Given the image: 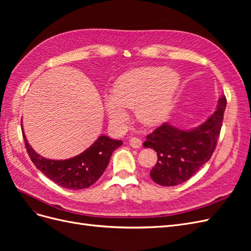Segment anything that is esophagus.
<instances>
[{
    "mask_svg": "<svg viewBox=\"0 0 251 251\" xmlns=\"http://www.w3.org/2000/svg\"><path fill=\"white\" fill-rule=\"evenodd\" d=\"M128 143L134 149H139L142 146V141L137 137H131L130 140H128Z\"/></svg>",
    "mask_w": 251,
    "mask_h": 251,
    "instance_id": "1",
    "label": "esophagus"
}]
</instances>
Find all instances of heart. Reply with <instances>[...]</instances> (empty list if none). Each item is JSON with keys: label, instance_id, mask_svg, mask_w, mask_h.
I'll list each match as a JSON object with an SVG mask.
<instances>
[{"label": "heart", "instance_id": "b5f03b06", "mask_svg": "<svg viewBox=\"0 0 251 251\" xmlns=\"http://www.w3.org/2000/svg\"><path fill=\"white\" fill-rule=\"evenodd\" d=\"M180 85L179 75L165 68H140L118 77L111 96L104 98V110L111 123L123 125L125 109H135L142 124L160 125L168 117Z\"/></svg>", "mask_w": 251, "mask_h": 251}]
</instances>
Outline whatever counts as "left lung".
Returning a JSON list of instances; mask_svg holds the SVG:
<instances>
[{"label": "left lung", "mask_w": 251, "mask_h": 251, "mask_svg": "<svg viewBox=\"0 0 251 251\" xmlns=\"http://www.w3.org/2000/svg\"><path fill=\"white\" fill-rule=\"evenodd\" d=\"M226 107L224 95L216 111L197 127L182 130L165 123L147 136L144 148L157 151L158 161L150 176L157 184L175 186L183 183L206 163L216 149Z\"/></svg>", "instance_id": "8db88e82"}]
</instances>
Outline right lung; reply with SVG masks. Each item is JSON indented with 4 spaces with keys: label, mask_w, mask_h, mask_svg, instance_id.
<instances>
[{
    "label": "right lung",
    "mask_w": 251,
    "mask_h": 251,
    "mask_svg": "<svg viewBox=\"0 0 251 251\" xmlns=\"http://www.w3.org/2000/svg\"><path fill=\"white\" fill-rule=\"evenodd\" d=\"M23 137L36 169L56 184L69 189H83L94 184L107 169L113 151L123 144L121 140L101 135L81 154L65 160H52L36 153L28 143L24 130Z\"/></svg>",
    "instance_id": "right-lung-1"
}]
</instances>
